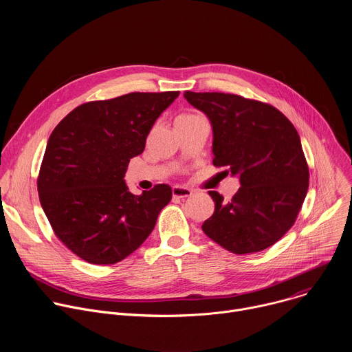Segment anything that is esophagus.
I'll return each mask as SVG.
<instances>
[{"instance_id":"esophagus-1","label":"esophagus","mask_w":352,"mask_h":352,"mask_svg":"<svg viewBox=\"0 0 352 352\" xmlns=\"http://www.w3.org/2000/svg\"><path fill=\"white\" fill-rule=\"evenodd\" d=\"M192 195V190L189 188H184V186H174L173 188V196L178 197V199H184Z\"/></svg>"}]
</instances>
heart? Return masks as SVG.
<instances>
[{
  "mask_svg": "<svg viewBox=\"0 0 352 352\" xmlns=\"http://www.w3.org/2000/svg\"><path fill=\"white\" fill-rule=\"evenodd\" d=\"M197 117L199 116L192 114V113H184V114H179L175 121H188V120H193V118H197Z\"/></svg>",
  "mask_w": 352,
  "mask_h": 352,
  "instance_id": "b5f03b06",
  "label": "heart"
}]
</instances>
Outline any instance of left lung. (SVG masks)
<instances>
[{
	"mask_svg": "<svg viewBox=\"0 0 352 352\" xmlns=\"http://www.w3.org/2000/svg\"><path fill=\"white\" fill-rule=\"evenodd\" d=\"M213 126V164L239 177L228 202L209 190L214 213L202 230L235 255L255 254L276 243L302 208L309 167L299 135L276 107L231 93L185 91Z\"/></svg>",
	"mask_w": 352,
	"mask_h": 352,
	"instance_id": "left-lung-1",
	"label": "left lung"
}]
</instances>
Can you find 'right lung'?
Wrapping results in <instances>:
<instances>
[{
    "label": "right lung",
    "mask_w": 352,
    "mask_h": 352,
    "mask_svg": "<svg viewBox=\"0 0 352 352\" xmlns=\"http://www.w3.org/2000/svg\"><path fill=\"white\" fill-rule=\"evenodd\" d=\"M179 91H133L74 109L50 135L37 177L56 236L91 265H114L153 231L173 190L157 184L133 195L124 175L160 114Z\"/></svg>",
    "instance_id": "add662e5"
}]
</instances>
